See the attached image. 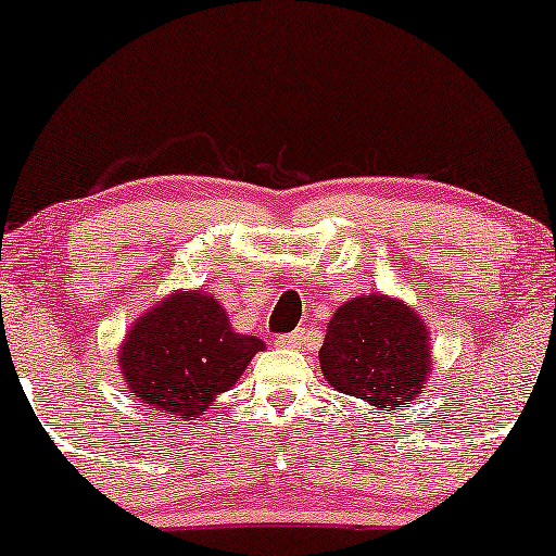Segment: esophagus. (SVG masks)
<instances>
[{
    "mask_svg": "<svg viewBox=\"0 0 556 556\" xmlns=\"http://www.w3.org/2000/svg\"><path fill=\"white\" fill-rule=\"evenodd\" d=\"M306 329H299L293 333H286V337H278V344L286 346V349H301L303 344H306Z\"/></svg>",
    "mask_w": 556,
    "mask_h": 556,
    "instance_id": "obj_1",
    "label": "esophagus"
}]
</instances>
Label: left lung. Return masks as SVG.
Segmentation results:
<instances>
[{"label":"left lung","mask_w":556,"mask_h":556,"mask_svg":"<svg viewBox=\"0 0 556 556\" xmlns=\"http://www.w3.org/2000/svg\"><path fill=\"white\" fill-rule=\"evenodd\" d=\"M318 362L333 390L375 407H407L430 371L428 326L402 301L359 295L326 326Z\"/></svg>","instance_id":"obj_1"}]
</instances>
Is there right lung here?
<instances>
[{
	"label": "right lung",
	"mask_w": 556,
	"mask_h": 556,
	"mask_svg": "<svg viewBox=\"0 0 556 556\" xmlns=\"http://www.w3.org/2000/svg\"><path fill=\"white\" fill-rule=\"evenodd\" d=\"M265 344L232 331L225 308L210 293L181 291L159 303L126 333L121 369L147 409L194 420L215 394L238 382Z\"/></svg>",
	"instance_id": "right-lung-1"
}]
</instances>
